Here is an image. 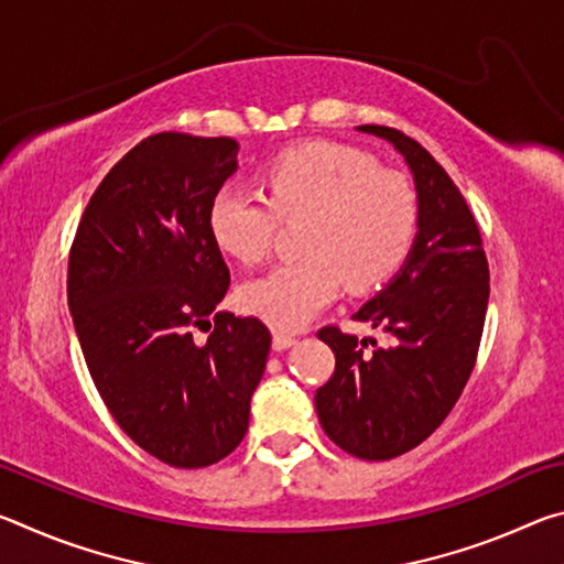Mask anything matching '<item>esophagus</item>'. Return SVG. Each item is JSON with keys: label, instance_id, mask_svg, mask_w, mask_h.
Returning a JSON list of instances; mask_svg holds the SVG:
<instances>
[{"label": "esophagus", "instance_id": "34e87169", "mask_svg": "<svg viewBox=\"0 0 564 564\" xmlns=\"http://www.w3.org/2000/svg\"><path fill=\"white\" fill-rule=\"evenodd\" d=\"M293 343H295V336H291V333L273 330V350H285V348H291Z\"/></svg>", "mask_w": 564, "mask_h": 564}]
</instances>
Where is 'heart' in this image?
<instances>
[{
	"label": "heart",
	"instance_id": "b5f03b06",
	"mask_svg": "<svg viewBox=\"0 0 564 564\" xmlns=\"http://www.w3.org/2000/svg\"><path fill=\"white\" fill-rule=\"evenodd\" d=\"M269 198L226 186L212 204V234L246 265L271 253L279 221H301L303 261L283 263L238 289V305L281 330H299L338 299L343 285L368 291L405 261L417 198L398 171L343 144L311 141L263 171Z\"/></svg>",
	"mask_w": 564,
	"mask_h": 564
}]
</instances>
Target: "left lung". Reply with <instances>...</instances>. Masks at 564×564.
Listing matches in <instances>:
<instances>
[{"label":"left lung","mask_w":564,"mask_h":564,"mask_svg":"<svg viewBox=\"0 0 564 564\" xmlns=\"http://www.w3.org/2000/svg\"><path fill=\"white\" fill-rule=\"evenodd\" d=\"M403 154L417 191V234L403 269L356 313L388 343L318 330L336 370L316 390L323 431L360 460L413 451L451 413L480 348L490 271L480 228L445 169L403 131L366 123Z\"/></svg>","instance_id":"obj_1"}]
</instances>
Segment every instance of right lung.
Wrapping results in <instances>:
<instances>
[{"mask_svg": "<svg viewBox=\"0 0 564 564\" xmlns=\"http://www.w3.org/2000/svg\"><path fill=\"white\" fill-rule=\"evenodd\" d=\"M228 137L154 133L113 166L76 228L66 299L109 413L171 467H206L243 441L271 333L214 313L231 273L212 204L236 171ZM215 316L204 347L193 328ZM210 327V324H209Z\"/></svg>", "mask_w": 564, "mask_h": 564, "instance_id": "1", "label": "right lung"}]
</instances>
